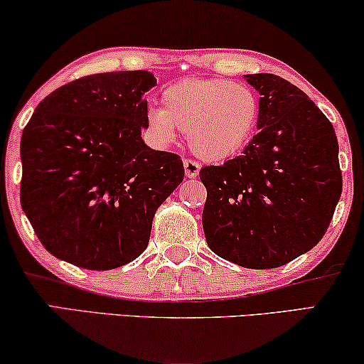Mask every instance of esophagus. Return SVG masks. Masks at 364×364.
Segmentation results:
<instances>
[{"mask_svg":"<svg viewBox=\"0 0 364 364\" xmlns=\"http://www.w3.org/2000/svg\"><path fill=\"white\" fill-rule=\"evenodd\" d=\"M183 168H186V176L188 178L197 177L198 172H200V166L192 159H183Z\"/></svg>","mask_w":364,"mask_h":364,"instance_id":"1","label":"esophagus"}]
</instances>
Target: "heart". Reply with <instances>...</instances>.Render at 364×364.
I'll use <instances>...</instances> for the list:
<instances>
[{"instance_id": "heart-1", "label": "heart", "mask_w": 364, "mask_h": 364, "mask_svg": "<svg viewBox=\"0 0 364 364\" xmlns=\"http://www.w3.org/2000/svg\"><path fill=\"white\" fill-rule=\"evenodd\" d=\"M164 107H151L147 121L159 142H171L177 129L192 151L208 161H223L247 146L260 117V102L250 87L230 79L188 77L162 92Z\"/></svg>"}]
</instances>
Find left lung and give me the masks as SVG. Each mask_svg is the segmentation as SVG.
Listing matches in <instances>:
<instances>
[{"label": "left lung", "instance_id": "left-lung-1", "mask_svg": "<svg viewBox=\"0 0 364 364\" xmlns=\"http://www.w3.org/2000/svg\"><path fill=\"white\" fill-rule=\"evenodd\" d=\"M245 77L260 94V131L240 156L200 168L202 225L215 255L265 270L321 240L343 177L335 129L316 104L275 74Z\"/></svg>", "mask_w": 364, "mask_h": 364}]
</instances>
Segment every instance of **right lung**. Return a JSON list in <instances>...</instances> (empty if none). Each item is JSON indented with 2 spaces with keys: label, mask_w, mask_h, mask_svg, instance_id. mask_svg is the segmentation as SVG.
I'll return each instance as SVG.
<instances>
[{
  "label": "right lung",
  "mask_w": 364,
  "mask_h": 364,
  "mask_svg": "<svg viewBox=\"0 0 364 364\" xmlns=\"http://www.w3.org/2000/svg\"><path fill=\"white\" fill-rule=\"evenodd\" d=\"M149 71L92 74L44 97L21 136V207L59 260L112 270L147 248L161 203L183 181L177 154L141 137Z\"/></svg>",
  "instance_id": "1"
}]
</instances>
